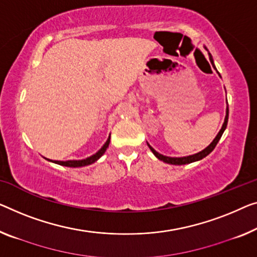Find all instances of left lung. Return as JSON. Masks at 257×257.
Instances as JSON below:
<instances>
[{
	"label": "left lung",
	"instance_id": "left-lung-1",
	"mask_svg": "<svg viewBox=\"0 0 257 257\" xmlns=\"http://www.w3.org/2000/svg\"><path fill=\"white\" fill-rule=\"evenodd\" d=\"M209 57H210V62H211L212 67L216 69V67H214V64H213V59H212V56H211V54H210V53H209ZM227 121H228V106L226 107V116H225V121H224V123H223V127H221V129L219 130V133L217 134V136L214 137V140L211 142V143H210L209 147H206L204 150H202L201 152L195 153V155L187 156V157H179V158H178V157H167V156L160 155L159 152H157L155 149H153L149 143H148V147L150 148V150L152 151L153 155H155L159 160H162V162L167 163V164H172V165H185V164H190V163L197 162V160L203 159V158H204V157L208 156L210 152L213 151V149L216 148L217 143H218V142H219L221 135H223V133L225 132V129H226V127H227Z\"/></svg>",
	"mask_w": 257,
	"mask_h": 257
}]
</instances>
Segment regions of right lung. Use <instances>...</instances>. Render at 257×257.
I'll return each instance as SVG.
<instances>
[{
    "instance_id": "right-lung-1",
    "label": "right lung",
    "mask_w": 257,
    "mask_h": 257,
    "mask_svg": "<svg viewBox=\"0 0 257 257\" xmlns=\"http://www.w3.org/2000/svg\"><path fill=\"white\" fill-rule=\"evenodd\" d=\"M109 141H110V136L107 139L106 143L102 145V148L99 150L97 153H94V155H92L91 157L86 159H82V160H66V162H60V160H51V159H47L49 162L52 163H55V164H59V165H62V166H67V167H82V166H87V165H91V164H93L94 162H97V160L100 158V157L104 155L106 149L108 148L109 145Z\"/></svg>"
}]
</instances>
